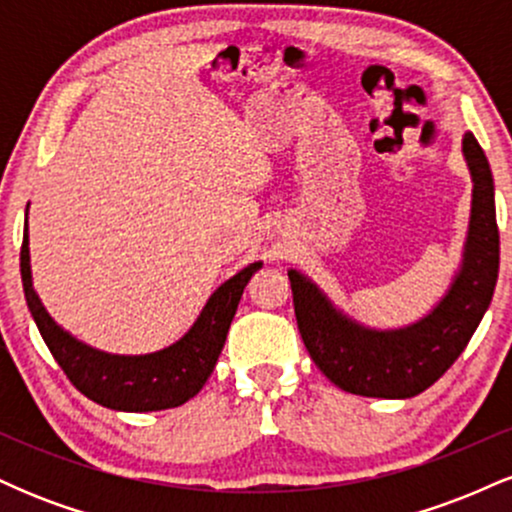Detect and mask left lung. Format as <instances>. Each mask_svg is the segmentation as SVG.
Here are the masks:
<instances>
[{
    "mask_svg": "<svg viewBox=\"0 0 512 512\" xmlns=\"http://www.w3.org/2000/svg\"><path fill=\"white\" fill-rule=\"evenodd\" d=\"M462 156L472 175L462 262L448 291L424 317L387 330L368 327L337 308L310 276L289 269L305 349L344 392L383 399L416 397L457 361L489 310L498 279L493 175L472 132H464Z\"/></svg>",
    "mask_w": 512,
    "mask_h": 512,
    "instance_id": "obj_1",
    "label": "left lung"
}]
</instances>
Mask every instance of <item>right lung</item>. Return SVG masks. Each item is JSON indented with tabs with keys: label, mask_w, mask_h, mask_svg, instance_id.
I'll return each mask as SVG.
<instances>
[{
	"label": "right lung",
	"mask_w": 512,
	"mask_h": 512,
	"mask_svg": "<svg viewBox=\"0 0 512 512\" xmlns=\"http://www.w3.org/2000/svg\"><path fill=\"white\" fill-rule=\"evenodd\" d=\"M262 262H250L209 296L202 313L192 322L178 342L151 354L125 356L93 349L69 334L52 320L38 291L33 289L31 248H28V207L23 223L21 245V281L40 337L48 344L50 354L72 380L81 395L93 399L101 407L115 411H161L185 404L202 390L214 370L226 344L228 327L236 315L240 296L250 276Z\"/></svg>",
	"instance_id": "1"
}]
</instances>
